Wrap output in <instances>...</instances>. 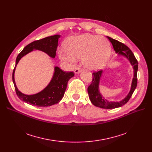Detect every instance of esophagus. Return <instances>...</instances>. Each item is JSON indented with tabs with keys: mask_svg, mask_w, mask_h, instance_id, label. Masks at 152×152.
I'll list each match as a JSON object with an SVG mask.
<instances>
[{
	"mask_svg": "<svg viewBox=\"0 0 152 152\" xmlns=\"http://www.w3.org/2000/svg\"><path fill=\"white\" fill-rule=\"evenodd\" d=\"M83 71V69L82 68H75V74H78L79 73H80V72H81Z\"/></svg>",
	"mask_w": 152,
	"mask_h": 152,
	"instance_id": "34e87169",
	"label": "esophagus"
}]
</instances>
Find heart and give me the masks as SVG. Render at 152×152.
<instances>
[{
    "label": "heart",
    "instance_id": "1",
    "mask_svg": "<svg viewBox=\"0 0 152 152\" xmlns=\"http://www.w3.org/2000/svg\"><path fill=\"white\" fill-rule=\"evenodd\" d=\"M65 52L58 51L61 60L75 63L76 58L82 57L84 66L92 71L104 67L111 53L110 44L107 39L91 34L71 37L65 42Z\"/></svg>",
    "mask_w": 152,
    "mask_h": 152
}]
</instances>
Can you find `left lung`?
I'll return each instance as SVG.
<instances>
[{"mask_svg":"<svg viewBox=\"0 0 152 152\" xmlns=\"http://www.w3.org/2000/svg\"><path fill=\"white\" fill-rule=\"evenodd\" d=\"M109 41L112 44L113 49L116 53L119 55H123L126 57L133 66L134 69V77L132 81L131 90L127 94V96L119 102H110L102 97V94L99 92V83L100 79L102 75L103 71H99L94 72L92 73V80L90 86L87 88L89 97L92 104L97 107L104 109H113L123 106L129 101L132 95L135 91L137 84V70H138V62L135 58L132 52L129 49V48L124 44L119 42L117 40L113 39L110 37L107 36Z\"/></svg>","mask_w":152,"mask_h":152,"instance_id":"left-lung-1","label":"left lung"}]
</instances>
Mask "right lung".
<instances>
[{"label": "right lung", "mask_w": 152, "mask_h": 152, "mask_svg": "<svg viewBox=\"0 0 152 152\" xmlns=\"http://www.w3.org/2000/svg\"><path fill=\"white\" fill-rule=\"evenodd\" d=\"M60 37V35L57 34L35 41L27 45L17 56L13 71L12 79L16 93L22 101L36 107H50L58 103L62 99L68 81L75 75L73 72L66 73L59 67L55 66L52 79L49 84L42 91L33 95H26L21 93L16 86L14 77L15 68L20 60L31 51L41 50L49 55L50 57L55 58Z\"/></svg>", "instance_id": "add662e5"}]
</instances>
